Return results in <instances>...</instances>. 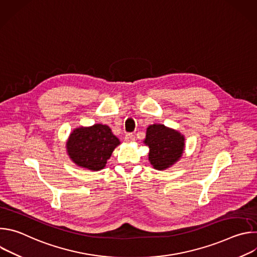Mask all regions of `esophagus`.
<instances>
[{
  "label": "esophagus",
  "instance_id": "1",
  "mask_svg": "<svg viewBox=\"0 0 257 257\" xmlns=\"http://www.w3.org/2000/svg\"><path fill=\"white\" fill-rule=\"evenodd\" d=\"M125 140H126L127 142H132V141L135 140V135H134L133 133H127V134L125 135Z\"/></svg>",
  "mask_w": 257,
  "mask_h": 257
}]
</instances>
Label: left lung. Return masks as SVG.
<instances>
[{"mask_svg": "<svg viewBox=\"0 0 257 257\" xmlns=\"http://www.w3.org/2000/svg\"><path fill=\"white\" fill-rule=\"evenodd\" d=\"M144 142L150 146L149 160L157 170H165L176 163L184 150V137L164 125H151Z\"/></svg>", "mask_w": 257, "mask_h": 257, "instance_id": "1", "label": "left lung"}]
</instances>
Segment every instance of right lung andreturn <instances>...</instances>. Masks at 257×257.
I'll use <instances>...</instances> for the list:
<instances>
[{
	"instance_id": "right-lung-1",
	"label": "right lung",
	"mask_w": 257,
	"mask_h": 257,
	"mask_svg": "<svg viewBox=\"0 0 257 257\" xmlns=\"http://www.w3.org/2000/svg\"><path fill=\"white\" fill-rule=\"evenodd\" d=\"M119 139L106 125L95 124L89 128H77L67 141L70 158L76 165L92 170L103 169Z\"/></svg>"
}]
</instances>
